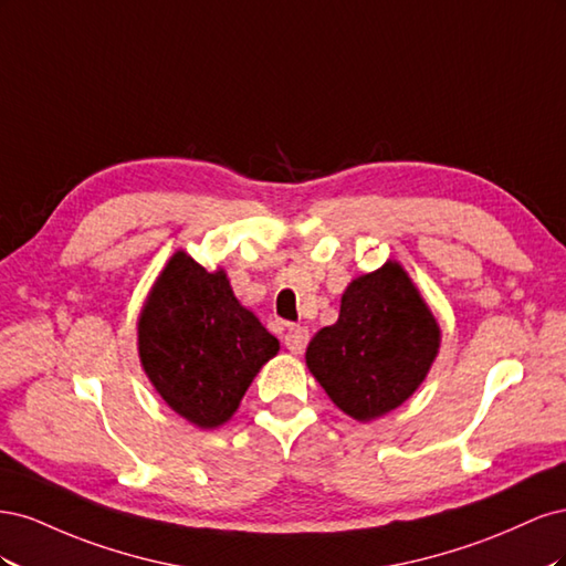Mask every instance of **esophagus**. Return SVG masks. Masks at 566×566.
Returning a JSON list of instances; mask_svg holds the SVG:
<instances>
[{
    "instance_id": "34e87169",
    "label": "esophagus",
    "mask_w": 566,
    "mask_h": 566,
    "mask_svg": "<svg viewBox=\"0 0 566 566\" xmlns=\"http://www.w3.org/2000/svg\"><path fill=\"white\" fill-rule=\"evenodd\" d=\"M306 342H310V331L304 328V325H295V328H290L285 335H283V345L293 352V354H302Z\"/></svg>"
}]
</instances>
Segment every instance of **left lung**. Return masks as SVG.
Here are the masks:
<instances>
[{
  "mask_svg": "<svg viewBox=\"0 0 566 566\" xmlns=\"http://www.w3.org/2000/svg\"><path fill=\"white\" fill-rule=\"evenodd\" d=\"M439 342L430 306L403 266L389 260L347 285L339 318L306 347V366L339 410L370 422L422 385Z\"/></svg>",
  "mask_w": 566,
  "mask_h": 566,
  "instance_id": "obj_1",
  "label": "left lung"
}]
</instances>
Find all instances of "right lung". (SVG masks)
I'll list each match as a JSON object with an SVG mask.
<instances>
[{
	"instance_id": "1",
	"label": "right lung",
	"mask_w": 566,
	"mask_h": 566,
	"mask_svg": "<svg viewBox=\"0 0 566 566\" xmlns=\"http://www.w3.org/2000/svg\"><path fill=\"white\" fill-rule=\"evenodd\" d=\"M281 345L235 300L227 273L169 256L139 316V358L165 403L200 430L224 424Z\"/></svg>"
}]
</instances>
